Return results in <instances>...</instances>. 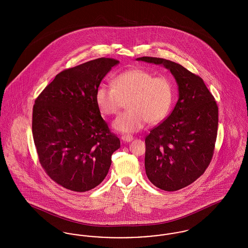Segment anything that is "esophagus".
Returning a JSON list of instances; mask_svg holds the SVG:
<instances>
[{
  "mask_svg": "<svg viewBox=\"0 0 248 248\" xmlns=\"http://www.w3.org/2000/svg\"><path fill=\"white\" fill-rule=\"evenodd\" d=\"M122 140H124V141L125 142H130L133 140V136H131V135H123L122 136Z\"/></svg>",
  "mask_w": 248,
  "mask_h": 248,
  "instance_id": "1",
  "label": "esophagus"
}]
</instances>
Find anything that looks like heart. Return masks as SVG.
I'll list each match as a JSON object with an SVG mask.
<instances>
[{
  "instance_id": "obj_1",
  "label": "heart",
  "mask_w": 248,
  "mask_h": 248,
  "mask_svg": "<svg viewBox=\"0 0 248 248\" xmlns=\"http://www.w3.org/2000/svg\"><path fill=\"white\" fill-rule=\"evenodd\" d=\"M94 97L100 113L106 116L117 114L126 102L128 109L115 119L113 127L132 133L142 129L147 122L155 124L165 119L173 103L174 88L167 76L134 68L118 74L112 86L100 84Z\"/></svg>"
}]
</instances>
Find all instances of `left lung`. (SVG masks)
Instances as JSON below:
<instances>
[{
  "mask_svg": "<svg viewBox=\"0 0 248 248\" xmlns=\"http://www.w3.org/2000/svg\"><path fill=\"white\" fill-rule=\"evenodd\" d=\"M137 60L164 65L178 85L174 109L145 139L147 177L157 188L175 191L194 182L210 165L218 107L200 76L180 64L152 57Z\"/></svg>",
  "mask_w": 248,
  "mask_h": 248,
  "instance_id": "obj_1",
  "label": "left lung"
}]
</instances>
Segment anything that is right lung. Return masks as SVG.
<instances>
[{
	"label": "right lung",
	"instance_id": "1",
	"mask_svg": "<svg viewBox=\"0 0 248 248\" xmlns=\"http://www.w3.org/2000/svg\"><path fill=\"white\" fill-rule=\"evenodd\" d=\"M117 59L100 58L59 72L37 96L32 136L39 162L49 177L77 192L106 177L120 140L95 102V91Z\"/></svg>",
	"mask_w": 248,
	"mask_h": 248
}]
</instances>
